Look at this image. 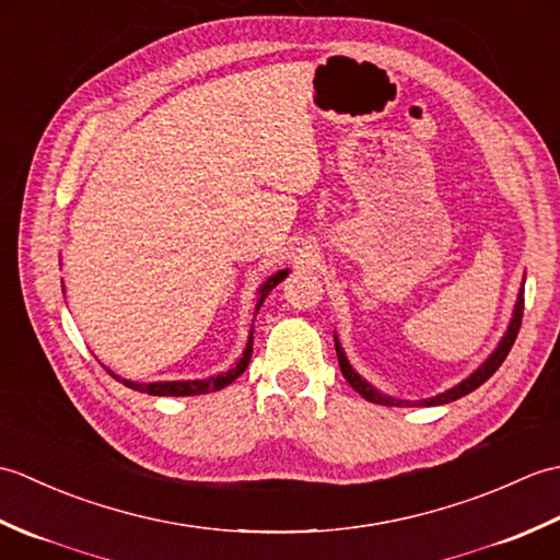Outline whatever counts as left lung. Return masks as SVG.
<instances>
[{"label": "left lung", "instance_id": "left-lung-1", "mask_svg": "<svg viewBox=\"0 0 560 560\" xmlns=\"http://www.w3.org/2000/svg\"><path fill=\"white\" fill-rule=\"evenodd\" d=\"M522 313H525V281H522V289H520V293H517V303H515V311H513V319H510L508 331L503 335L501 343H498V347H495V351H493V353L489 355V359H486L467 380H462L459 385L450 387V389L443 392V395H435V397H431V399L407 401V399H395V397H389V395H383V392L375 389L371 383H368V380H363L359 373L353 371L349 359H347V353H343V349H341L339 339L335 337V347H337V359H339L341 375L347 377V383H349L355 392H359V395H361L363 399L373 401V404H383V407H409V404H428V407H438V404L455 401V399H459V397H464V395H469V392H474L477 387H481V385L486 383V380H489V377L498 371V368H501V363L505 361V355L510 353V349H513V343H515V339H517V331H520V325H522Z\"/></svg>", "mask_w": 560, "mask_h": 560}]
</instances>
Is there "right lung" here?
Returning a JSON list of instances; mask_svg holds the SVG:
<instances>
[{
    "instance_id": "add662e5",
    "label": "right lung",
    "mask_w": 560,
    "mask_h": 560,
    "mask_svg": "<svg viewBox=\"0 0 560 560\" xmlns=\"http://www.w3.org/2000/svg\"><path fill=\"white\" fill-rule=\"evenodd\" d=\"M287 273H289V269H281L277 273H271V277L265 283H261L259 291H257L259 293L257 311H259L261 301H265L267 295H269V291L277 287V283H281L283 279H287ZM249 355H253V331H249L247 347H245V351L241 355V361H237L231 368V371L219 373V375H211L207 380H173V383H132V380H122L120 375H115L113 371H108V368H105V371H108L115 380H120V383H125L127 387H132L137 392H147V395H153V397H189V395H209V392H219L225 385H231L237 375L245 373V368L249 363Z\"/></svg>"
}]
</instances>
